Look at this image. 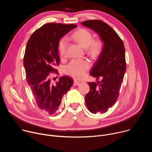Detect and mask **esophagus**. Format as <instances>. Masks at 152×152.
I'll use <instances>...</instances> for the list:
<instances>
[{"instance_id":"esophagus-1","label":"esophagus","mask_w":152,"mask_h":152,"mask_svg":"<svg viewBox=\"0 0 152 152\" xmlns=\"http://www.w3.org/2000/svg\"><path fill=\"white\" fill-rule=\"evenodd\" d=\"M79 84H80V82H78L77 80H74L73 85H75V86H77V85H79Z\"/></svg>"}]
</instances>
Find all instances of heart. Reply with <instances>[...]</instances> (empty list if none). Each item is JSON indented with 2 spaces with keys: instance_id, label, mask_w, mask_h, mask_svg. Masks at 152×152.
Listing matches in <instances>:
<instances>
[{
  "instance_id": "obj_1",
  "label": "heart",
  "mask_w": 152,
  "mask_h": 152,
  "mask_svg": "<svg viewBox=\"0 0 152 152\" xmlns=\"http://www.w3.org/2000/svg\"><path fill=\"white\" fill-rule=\"evenodd\" d=\"M75 41L82 48L85 49L86 52L93 57L99 56L103 50V43L100 39H93V34L86 29H79L75 31L72 36ZM69 45L68 40L66 38H62L59 42V52L61 57L66 55ZM90 68V63L85 60H73L66 67L67 73L76 79L83 77L86 71Z\"/></svg>"
}]
</instances>
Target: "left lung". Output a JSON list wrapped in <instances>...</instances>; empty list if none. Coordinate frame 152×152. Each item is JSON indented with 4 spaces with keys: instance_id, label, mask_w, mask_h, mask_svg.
<instances>
[{
    "instance_id": "left-lung-1",
    "label": "left lung",
    "mask_w": 152,
    "mask_h": 152,
    "mask_svg": "<svg viewBox=\"0 0 152 152\" xmlns=\"http://www.w3.org/2000/svg\"><path fill=\"white\" fill-rule=\"evenodd\" d=\"M93 30L103 42V50L90 75L100 81L89 82L90 91L85 99L93 114L104 113L115 103L126 69L125 49L115 31L101 20H86L81 23Z\"/></svg>"
}]
</instances>
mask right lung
Segmentation results:
<instances>
[{
  "instance_id": "right-lung-1",
  "label": "right lung",
  "mask_w": 152,
  "mask_h": 152,
  "mask_svg": "<svg viewBox=\"0 0 152 152\" xmlns=\"http://www.w3.org/2000/svg\"><path fill=\"white\" fill-rule=\"evenodd\" d=\"M76 25L50 23L41 26L30 37L23 59L26 80L39 109L52 115L59 109L61 100L73 85V80L62 76L55 85L50 83V72L59 62L60 39Z\"/></svg>"
}]
</instances>
